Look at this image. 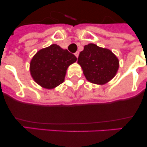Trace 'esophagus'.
<instances>
[{
    "label": "esophagus",
    "mask_w": 147,
    "mask_h": 147,
    "mask_svg": "<svg viewBox=\"0 0 147 147\" xmlns=\"http://www.w3.org/2000/svg\"><path fill=\"white\" fill-rule=\"evenodd\" d=\"M75 55L76 56V57H77V58H78V56H79V52H78V51H77L76 53H75Z\"/></svg>",
    "instance_id": "1"
}]
</instances>
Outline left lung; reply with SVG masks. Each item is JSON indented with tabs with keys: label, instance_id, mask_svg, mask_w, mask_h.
Wrapping results in <instances>:
<instances>
[{
	"label": "left lung",
	"instance_id": "left-lung-1",
	"mask_svg": "<svg viewBox=\"0 0 147 147\" xmlns=\"http://www.w3.org/2000/svg\"><path fill=\"white\" fill-rule=\"evenodd\" d=\"M78 63L89 82L104 84L116 75L119 60L110 50L90 43L84 47L78 57Z\"/></svg>",
	"mask_w": 147,
	"mask_h": 147
}]
</instances>
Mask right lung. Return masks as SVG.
<instances>
[{"label":"right lung","instance_id":"add662e5","mask_svg":"<svg viewBox=\"0 0 147 147\" xmlns=\"http://www.w3.org/2000/svg\"><path fill=\"white\" fill-rule=\"evenodd\" d=\"M77 57L56 44L40 50L30 63V75L43 88L53 89L65 80L67 67Z\"/></svg>","mask_w":147,"mask_h":147}]
</instances>
